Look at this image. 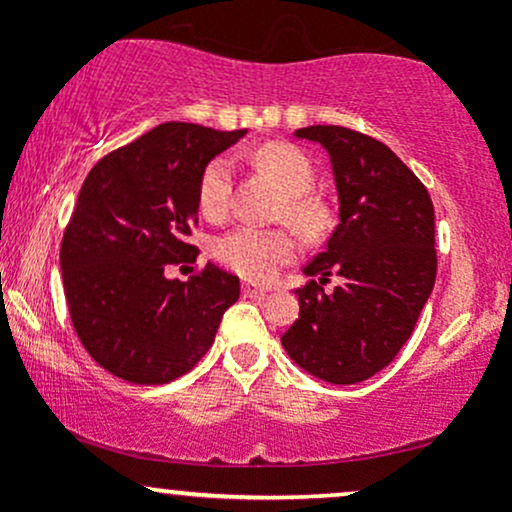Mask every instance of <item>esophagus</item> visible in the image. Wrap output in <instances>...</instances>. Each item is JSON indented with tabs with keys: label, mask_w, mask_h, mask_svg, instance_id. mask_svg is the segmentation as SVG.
<instances>
[{
	"label": "esophagus",
	"mask_w": 512,
	"mask_h": 512,
	"mask_svg": "<svg viewBox=\"0 0 512 512\" xmlns=\"http://www.w3.org/2000/svg\"><path fill=\"white\" fill-rule=\"evenodd\" d=\"M243 293L245 296H264L267 289H264V286H255V284H243Z\"/></svg>",
	"instance_id": "esophagus-1"
}]
</instances>
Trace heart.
I'll list each match as a JSON object with an SVG mask.
<instances>
[{"instance_id": "heart-1", "label": "heart", "mask_w": 512, "mask_h": 512, "mask_svg": "<svg viewBox=\"0 0 512 512\" xmlns=\"http://www.w3.org/2000/svg\"><path fill=\"white\" fill-rule=\"evenodd\" d=\"M255 166L264 170L284 190L281 219L296 226L303 236L315 238L325 231L327 209L310 187L315 168L298 146L286 142H267L250 154ZM233 199V161L214 156L202 168L197 182V202L207 219H223ZM211 252L223 267L252 281H267L279 267L298 257V240L289 228L238 226L211 243Z\"/></svg>"}]
</instances>
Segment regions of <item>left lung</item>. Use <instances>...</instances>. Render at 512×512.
Instances as JSON below:
<instances>
[{
    "mask_svg": "<svg viewBox=\"0 0 512 512\" xmlns=\"http://www.w3.org/2000/svg\"><path fill=\"white\" fill-rule=\"evenodd\" d=\"M327 149L339 226L305 267L301 315L281 337L298 366L334 385L368 380L395 361L436 284V216L424 182L390 146L337 125L298 129ZM330 275L340 286L325 292Z\"/></svg>",
    "mask_w": 512,
    "mask_h": 512,
    "instance_id": "8db88e82",
    "label": "left lung"
}]
</instances>
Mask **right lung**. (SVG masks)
Listing matches in <instances>:
<instances>
[{
	"instance_id": "obj_1",
	"label": "right lung",
	"mask_w": 512,
	"mask_h": 512,
	"mask_svg": "<svg viewBox=\"0 0 512 512\" xmlns=\"http://www.w3.org/2000/svg\"><path fill=\"white\" fill-rule=\"evenodd\" d=\"M245 129L163 122L103 156L81 185L62 236L60 267L72 325L98 366L134 385L192 370L238 301V276L195 264L199 173Z\"/></svg>"
}]
</instances>
